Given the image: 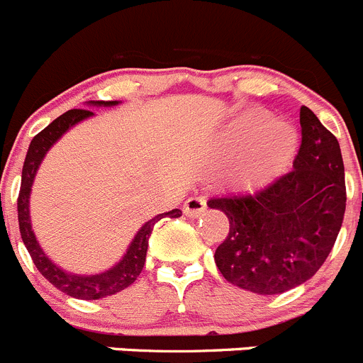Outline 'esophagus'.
Returning <instances> with one entry per match:
<instances>
[{
	"mask_svg": "<svg viewBox=\"0 0 363 363\" xmlns=\"http://www.w3.org/2000/svg\"><path fill=\"white\" fill-rule=\"evenodd\" d=\"M206 210V199L203 196H192L185 201L183 204V213L190 218H196L199 217L203 211Z\"/></svg>",
	"mask_w": 363,
	"mask_h": 363,
	"instance_id": "1",
	"label": "esophagus"
}]
</instances>
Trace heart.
<instances>
[{"label":"heart","instance_id":"heart-1","mask_svg":"<svg viewBox=\"0 0 363 363\" xmlns=\"http://www.w3.org/2000/svg\"><path fill=\"white\" fill-rule=\"evenodd\" d=\"M300 145L289 121L270 120L264 111H247L229 121L215 146V159L229 162L224 178L236 189H256L286 169Z\"/></svg>","mask_w":363,"mask_h":363}]
</instances>
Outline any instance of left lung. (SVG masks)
I'll return each mask as SVG.
<instances>
[{
    "label": "left lung",
    "mask_w": 363,
    "mask_h": 363,
    "mask_svg": "<svg viewBox=\"0 0 363 363\" xmlns=\"http://www.w3.org/2000/svg\"><path fill=\"white\" fill-rule=\"evenodd\" d=\"M300 127L293 171L252 194L208 201L229 218L228 238L215 250L222 277L257 295H279L308 281L342 225L346 185L339 141L305 106Z\"/></svg>",
    "instance_id": "left-lung-1"
}]
</instances>
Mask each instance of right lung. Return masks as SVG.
I'll return each mask as SVG.
<instances>
[{"label": "right lung", "mask_w": 363, "mask_h": 363, "mask_svg": "<svg viewBox=\"0 0 363 363\" xmlns=\"http://www.w3.org/2000/svg\"><path fill=\"white\" fill-rule=\"evenodd\" d=\"M118 104H120V100H109V102L99 100V102H86V106L113 107V106H118ZM91 116H95V114L88 109L67 111V113L61 114L60 118H56L52 123H49L40 134L35 135L33 141L30 143V148H28L26 159H24L23 178H21V192H19V199H17V215H19L21 236H23V242L24 245H26L28 252H30L31 259H33L35 267L38 268V272H40V274L44 275V277L55 286V288H58L60 291L67 293L68 296H74V298H81V300L106 298V296L116 295V293L123 291L125 288L134 284V281L139 277L143 267H145L146 250H148V240L150 236H152L153 225L164 217H171V218L182 217V210L174 208V210L157 215V217H153L152 220L143 224V228L135 233L130 245H128L127 252L121 256V259L118 261L114 267H111L109 270L100 272V274H93V275L72 274V272H67L61 267H58V264H56L55 261L44 252V249H42L40 243H38L37 236H35L33 228H31V215H30L31 186H33L35 177H37L38 173V167H40L42 160L45 159L49 150H51L52 146L63 138L65 132H68L74 125L81 123L82 120H88V118Z\"/></svg>", "instance_id": "add662e5"}]
</instances>
